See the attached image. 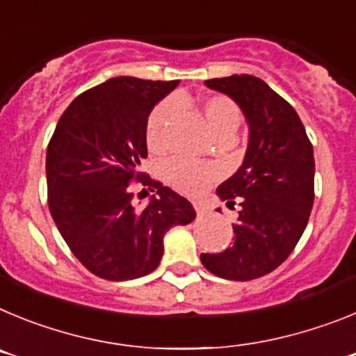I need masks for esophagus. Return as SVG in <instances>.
I'll return each mask as SVG.
<instances>
[{"label": "esophagus", "instance_id": "esophagus-1", "mask_svg": "<svg viewBox=\"0 0 356 356\" xmlns=\"http://www.w3.org/2000/svg\"><path fill=\"white\" fill-rule=\"evenodd\" d=\"M193 205H194V210H196L197 213H205V212H207V207L203 205L201 201H194Z\"/></svg>", "mask_w": 356, "mask_h": 356}]
</instances>
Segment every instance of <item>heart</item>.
I'll return each mask as SVG.
<instances>
[{
  "label": "heart",
  "mask_w": 356,
  "mask_h": 356,
  "mask_svg": "<svg viewBox=\"0 0 356 356\" xmlns=\"http://www.w3.org/2000/svg\"><path fill=\"white\" fill-rule=\"evenodd\" d=\"M175 105L185 106L187 102L184 97H176L175 103L163 102L153 108L147 118L146 124V143L153 153H162L169 146V128L175 115ZM201 114L213 135L219 139L232 137L241 122V108L234 99L222 94H210L201 102ZM222 171L216 163L193 162V160L175 159L163 165V178L171 187L184 194L205 193L207 188L221 178Z\"/></svg>",
  "instance_id": "obj_1"
}]
</instances>
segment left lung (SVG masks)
I'll use <instances>...</instances> for the list:
<instances>
[{
    "label": "left lung",
    "mask_w": 356,
    "mask_h": 356,
    "mask_svg": "<svg viewBox=\"0 0 356 356\" xmlns=\"http://www.w3.org/2000/svg\"><path fill=\"white\" fill-rule=\"evenodd\" d=\"M228 94L250 124L246 159L217 196L238 205L235 241L221 253H201V264L226 280L248 282L287 260L307 228L314 205V147L303 122L264 80L234 74L205 81Z\"/></svg>",
    "instance_id": "left-lung-1"
}]
</instances>
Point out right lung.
<instances>
[{
  "mask_svg": "<svg viewBox=\"0 0 356 356\" xmlns=\"http://www.w3.org/2000/svg\"><path fill=\"white\" fill-rule=\"evenodd\" d=\"M178 83L110 78L65 108L48 144L53 221L72 254L103 280L124 282L155 271L165 232L196 217L185 197L140 171L151 108ZM134 184L159 196L135 209Z\"/></svg>",
  "mask_w": 356,
  "mask_h": 356,
  "instance_id": "right-lung-1",
  "label": "right lung"
}]
</instances>
